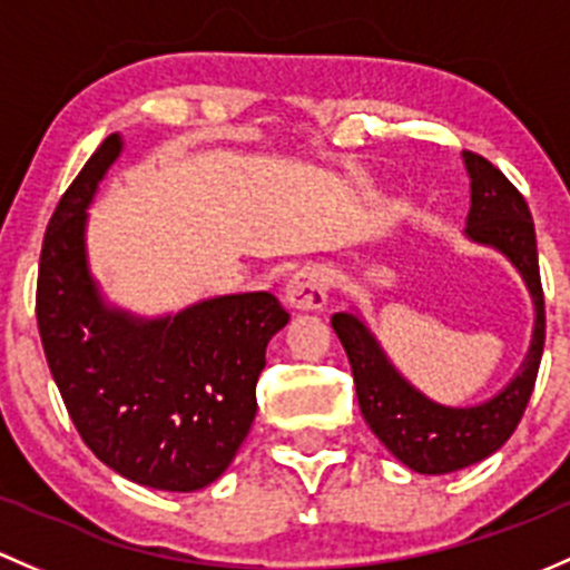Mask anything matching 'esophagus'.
I'll return each instance as SVG.
<instances>
[{
  "label": "esophagus",
  "instance_id": "1",
  "mask_svg": "<svg viewBox=\"0 0 570 570\" xmlns=\"http://www.w3.org/2000/svg\"><path fill=\"white\" fill-rule=\"evenodd\" d=\"M285 296L296 309H321L328 296V272L324 266L298 268L285 287Z\"/></svg>",
  "mask_w": 570,
  "mask_h": 570
}]
</instances>
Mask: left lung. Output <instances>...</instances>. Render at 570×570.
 Returning a JSON list of instances; mask_svg holds the SVG:
<instances>
[{"label":"left lung","mask_w":570,"mask_h":570,"mask_svg":"<svg viewBox=\"0 0 570 570\" xmlns=\"http://www.w3.org/2000/svg\"><path fill=\"white\" fill-rule=\"evenodd\" d=\"M463 161L472 178L466 236L504 252L527 279V287L535 298V334H532L530 354L515 379L483 406H439L395 373L360 318L348 313H337L332 318V328L348 354L362 416L375 436L384 442V448L420 474H448L472 466L508 442L535 390L543 340H547V307H543L541 268H538L535 225H532L527 199L489 158L466 150Z\"/></svg>","instance_id":"8db88e82"}]
</instances>
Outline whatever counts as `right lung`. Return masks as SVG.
Segmentation results:
<instances>
[{
	"mask_svg": "<svg viewBox=\"0 0 570 570\" xmlns=\"http://www.w3.org/2000/svg\"><path fill=\"white\" fill-rule=\"evenodd\" d=\"M120 154L111 134L57 203L35 291L40 343L76 431L98 461L161 491L214 483L255 420L266 345L287 324L272 293L195 304L164 321L107 309L85 263V208Z\"/></svg>",
	"mask_w": 570,
	"mask_h": 570,
	"instance_id": "add662e5",
	"label": "right lung"
}]
</instances>
